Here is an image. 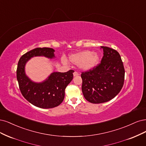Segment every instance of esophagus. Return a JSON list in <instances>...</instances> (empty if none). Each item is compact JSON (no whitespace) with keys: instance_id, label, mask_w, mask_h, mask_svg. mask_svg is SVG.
<instances>
[{"instance_id":"1","label":"esophagus","mask_w":146,"mask_h":146,"mask_svg":"<svg viewBox=\"0 0 146 146\" xmlns=\"http://www.w3.org/2000/svg\"><path fill=\"white\" fill-rule=\"evenodd\" d=\"M78 75H79V73L77 72H74L73 73V76H78Z\"/></svg>"}]
</instances>
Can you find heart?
I'll return each instance as SVG.
<instances>
[{"mask_svg": "<svg viewBox=\"0 0 146 146\" xmlns=\"http://www.w3.org/2000/svg\"><path fill=\"white\" fill-rule=\"evenodd\" d=\"M69 59L70 62L79 65L80 68L82 70H89L98 64L100 56L96 52L86 50L72 54ZM64 62H65V60Z\"/></svg>", "mask_w": 146, "mask_h": 146, "instance_id": "b5f03b06", "label": "heart"}]
</instances>
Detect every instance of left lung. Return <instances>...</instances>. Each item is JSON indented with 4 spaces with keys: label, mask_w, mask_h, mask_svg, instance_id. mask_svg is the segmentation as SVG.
<instances>
[{
    "label": "left lung",
    "mask_w": 146,
    "mask_h": 146,
    "mask_svg": "<svg viewBox=\"0 0 146 146\" xmlns=\"http://www.w3.org/2000/svg\"><path fill=\"white\" fill-rule=\"evenodd\" d=\"M104 56L101 63L82 72V92L88 102L100 104L119 93L124 85L125 70L120 54L114 49L101 46Z\"/></svg>",
    "instance_id": "obj_1"
}]
</instances>
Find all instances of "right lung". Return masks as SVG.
Listing matches in <instances>:
<instances>
[{"label":"right lung","mask_w":146,"mask_h":146,"mask_svg":"<svg viewBox=\"0 0 146 146\" xmlns=\"http://www.w3.org/2000/svg\"><path fill=\"white\" fill-rule=\"evenodd\" d=\"M54 51L51 48H36L22 55L18 62L16 74L22 95L31 104L42 109H51L62 103L65 88L73 79L74 70L53 72L44 82L36 83L26 76L25 66L27 61L34 56L54 58Z\"/></svg>","instance_id":"add662e5"}]
</instances>
